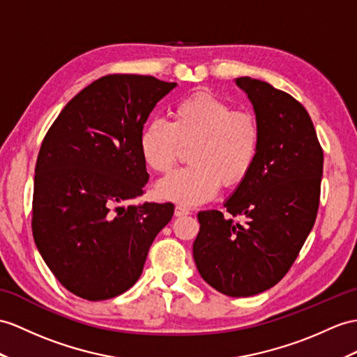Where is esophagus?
I'll return each mask as SVG.
<instances>
[{"instance_id": "obj_1", "label": "esophagus", "mask_w": 357, "mask_h": 357, "mask_svg": "<svg viewBox=\"0 0 357 357\" xmlns=\"http://www.w3.org/2000/svg\"><path fill=\"white\" fill-rule=\"evenodd\" d=\"M174 213H176V216H186V215H189L190 213V211L189 208H186V207H183V206H176V211H174Z\"/></svg>"}]
</instances>
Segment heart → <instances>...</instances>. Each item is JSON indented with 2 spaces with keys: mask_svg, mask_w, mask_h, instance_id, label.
<instances>
[{
  "mask_svg": "<svg viewBox=\"0 0 357 357\" xmlns=\"http://www.w3.org/2000/svg\"><path fill=\"white\" fill-rule=\"evenodd\" d=\"M190 149V167L171 174L155 186L165 202L198 206L213 198L221 183L241 185L255 168L260 150V128L248 112H234L208 92L180 100L172 121L153 119L139 136L146 167L167 174Z\"/></svg>",
  "mask_w": 357,
  "mask_h": 357,
  "instance_id": "obj_1",
  "label": "heart"
}]
</instances>
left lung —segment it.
Masks as SVG:
<instances>
[{
  "instance_id": "8db88e82",
  "label": "left lung",
  "mask_w": 357,
  "mask_h": 357,
  "mask_svg": "<svg viewBox=\"0 0 357 357\" xmlns=\"http://www.w3.org/2000/svg\"><path fill=\"white\" fill-rule=\"evenodd\" d=\"M234 83L253 104L260 150L250 176L225 199L230 215L198 212L192 251L213 289L250 297L283 279L314 227L324 155L307 110L289 93L251 77Z\"/></svg>"
}]
</instances>
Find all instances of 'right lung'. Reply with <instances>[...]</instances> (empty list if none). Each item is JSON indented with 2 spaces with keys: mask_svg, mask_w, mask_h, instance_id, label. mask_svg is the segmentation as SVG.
<instances>
[{
  "mask_svg": "<svg viewBox=\"0 0 357 357\" xmlns=\"http://www.w3.org/2000/svg\"><path fill=\"white\" fill-rule=\"evenodd\" d=\"M151 75L101 77L69 101L40 145L33 238L56 279L89 301L126 292L142 274L172 203L121 206L149 181L139 136L176 88Z\"/></svg>",
  "mask_w": 357,
  "mask_h": 357,
  "instance_id": "1",
  "label": "right lung"
}]
</instances>
